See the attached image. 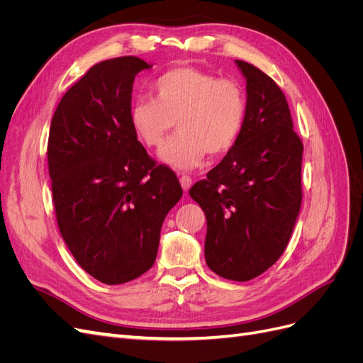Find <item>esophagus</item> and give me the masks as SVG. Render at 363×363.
<instances>
[{
  "label": "esophagus",
  "mask_w": 363,
  "mask_h": 363,
  "mask_svg": "<svg viewBox=\"0 0 363 363\" xmlns=\"http://www.w3.org/2000/svg\"><path fill=\"white\" fill-rule=\"evenodd\" d=\"M180 184L183 191H189V188L192 186V179L189 177V175H182L180 177Z\"/></svg>",
  "instance_id": "obj_1"
}]
</instances>
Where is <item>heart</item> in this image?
Listing matches in <instances>:
<instances>
[{
    "label": "heart",
    "mask_w": 363,
    "mask_h": 363,
    "mask_svg": "<svg viewBox=\"0 0 363 363\" xmlns=\"http://www.w3.org/2000/svg\"><path fill=\"white\" fill-rule=\"evenodd\" d=\"M152 98L131 103L128 123L147 148H159L177 123L179 133L160 151V160L175 169H192L207 151L224 155L235 145L244 127L247 96L230 79L191 67L162 74L152 84Z\"/></svg>",
    "instance_id": "1"
}]
</instances>
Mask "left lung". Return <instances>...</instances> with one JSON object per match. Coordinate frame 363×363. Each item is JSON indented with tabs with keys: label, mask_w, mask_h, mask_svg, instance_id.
<instances>
[{
	"label": "left lung",
	"mask_w": 363,
	"mask_h": 363,
	"mask_svg": "<svg viewBox=\"0 0 363 363\" xmlns=\"http://www.w3.org/2000/svg\"><path fill=\"white\" fill-rule=\"evenodd\" d=\"M236 65L247 80L244 127L189 195L207 219V267L227 280L248 281L289 242L301 207L303 144L276 82L247 62Z\"/></svg>",
	"instance_id": "1"
}]
</instances>
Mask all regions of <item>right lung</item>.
Wrapping results in <instances>:
<instances>
[{
    "label": "right lung",
    "mask_w": 363,
    "mask_h": 363,
    "mask_svg": "<svg viewBox=\"0 0 363 363\" xmlns=\"http://www.w3.org/2000/svg\"><path fill=\"white\" fill-rule=\"evenodd\" d=\"M151 67L135 56L94 65L51 119L47 157L60 235L77 263L106 284L155 265L163 219L183 194L128 123L135 77Z\"/></svg>",
    "instance_id": "add662e5"
}]
</instances>
